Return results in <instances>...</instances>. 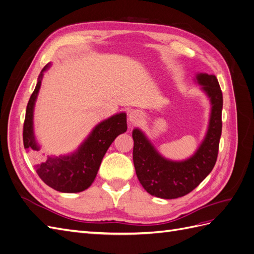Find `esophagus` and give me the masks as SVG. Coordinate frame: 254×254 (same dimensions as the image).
Instances as JSON below:
<instances>
[{"instance_id":"esophagus-1","label":"esophagus","mask_w":254,"mask_h":254,"mask_svg":"<svg viewBox=\"0 0 254 254\" xmlns=\"http://www.w3.org/2000/svg\"><path fill=\"white\" fill-rule=\"evenodd\" d=\"M143 118V113L140 110H132L129 113V121L132 123V124H136L139 123Z\"/></svg>"}]
</instances>
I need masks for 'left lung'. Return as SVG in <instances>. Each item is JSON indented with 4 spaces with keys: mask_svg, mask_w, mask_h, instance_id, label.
I'll return each mask as SVG.
<instances>
[{
    "mask_svg": "<svg viewBox=\"0 0 254 254\" xmlns=\"http://www.w3.org/2000/svg\"><path fill=\"white\" fill-rule=\"evenodd\" d=\"M198 82L211 99L209 130L195 155L183 162L161 157L139 129H134L133 164L142 187L147 193L163 199L186 196L200 184L216 163L221 135L222 92L214 75L198 74Z\"/></svg>",
    "mask_w": 254,
    "mask_h": 254,
    "instance_id": "obj_1",
    "label": "left lung"
}]
</instances>
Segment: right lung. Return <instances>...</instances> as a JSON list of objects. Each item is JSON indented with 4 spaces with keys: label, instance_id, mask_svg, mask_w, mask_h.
I'll return each instance as SVG.
<instances>
[{
    "label": "right lung",
    "instance_id": "1",
    "mask_svg": "<svg viewBox=\"0 0 254 254\" xmlns=\"http://www.w3.org/2000/svg\"><path fill=\"white\" fill-rule=\"evenodd\" d=\"M45 66L42 72L45 71ZM42 72L37 86L30 96L23 125V144L29 151H39L33 132L34 105L41 86ZM126 114L120 113L98 124L77 151L71 156L59 158L49 157L34 165L40 179L63 193H78L87 190L93 183L99 165L109 146L119 134L126 132ZM35 155V153H34Z\"/></svg>",
    "mask_w": 254,
    "mask_h": 254
}]
</instances>
